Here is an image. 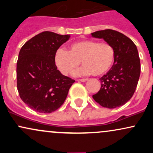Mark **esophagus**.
<instances>
[{
	"mask_svg": "<svg viewBox=\"0 0 153 153\" xmlns=\"http://www.w3.org/2000/svg\"><path fill=\"white\" fill-rule=\"evenodd\" d=\"M79 80L81 82H85V81H87L88 79L87 78H81V79H79Z\"/></svg>",
	"mask_w": 153,
	"mask_h": 153,
	"instance_id": "1",
	"label": "esophagus"
}]
</instances>
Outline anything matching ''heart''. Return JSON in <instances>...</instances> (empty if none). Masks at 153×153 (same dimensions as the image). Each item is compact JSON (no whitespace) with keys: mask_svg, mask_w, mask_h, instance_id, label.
Returning a JSON list of instances; mask_svg holds the SVG:
<instances>
[{"mask_svg":"<svg viewBox=\"0 0 153 153\" xmlns=\"http://www.w3.org/2000/svg\"><path fill=\"white\" fill-rule=\"evenodd\" d=\"M114 60V50L109 44L100 43L94 40H83L75 42L70 46L68 52L57 51L55 62L64 75L71 73L78 68L81 61L83 67L78 74L92 73L100 76L107 73Z\"/></svg>","mask_w":153,"mask_h":153,"instance_id":"heart-1","label":"heart"}]
</instances>
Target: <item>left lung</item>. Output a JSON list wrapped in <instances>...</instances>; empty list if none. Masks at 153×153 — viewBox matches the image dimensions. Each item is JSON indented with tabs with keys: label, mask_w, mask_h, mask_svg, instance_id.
<instances>
[{
	"label": "left lung",
	"mask_w": 153,
	"mask_h": 153,
	"mask_svg": "<svg viewBox=\"0 0 153 153\" xmlns=\"http://www.w3.org/2000/svg\"><path fill=\"white\" fill-rule=\"evenodd\" d=\"M95 38L103 39L114 50V62L99 79L101 88L93 99L101 106L114 108L132 97L140 75V59L136 45L122 33L112 29L95 31Z\"/></svg>",
	"instance_id": "obj_1"
}]
</instances>
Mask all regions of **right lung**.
I'll return each instance as SVG.
<instances>
[{
  "label": "right lung",
  "mask_w": 153,
  "mask_h": 153,
  "mask_svg": "<svg viewBox=\"0 0 153 153\" xmlns=\"http://www.w3.org/2000/svg\"><path fill=\"white\" fill-rule=\"evenodd\" d=\"M70 35L43 31L23 45L16 65L17 89L29 108L39 113H51L65 101L75 80L63 75L55 65L59 47Z\"/></svg>",
  "instance_id": "add662e5"
}]
</instances>
